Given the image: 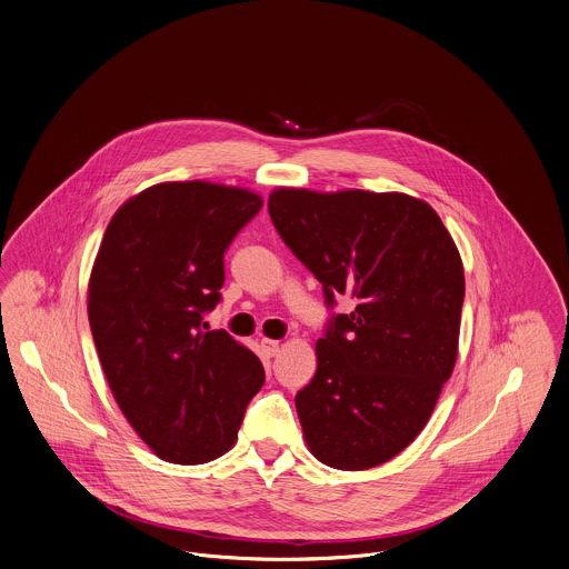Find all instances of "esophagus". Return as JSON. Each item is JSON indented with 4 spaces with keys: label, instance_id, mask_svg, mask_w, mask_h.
Listing matches in <instances>:
<instances>
[{
    "label": "esophagus",
    "instance_id": "1",
    "mask_svg": "<svg viewBox=\"0 0 569 569\" xmlns=\"http://www.w3.org/2000/svg\"><path fill=\"white\" fill-rule=\"evenodd\" d=\"M261 348L268 357H274L279 352V341L277 339H261Z\"/></svg>",
    "mask_w": 569,
    "mask_h": 569
}]
</instances>
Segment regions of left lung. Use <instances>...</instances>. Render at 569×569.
<instances>
[{
    "instance_id": "obj_1",
    "label": "left lung",
    "mask_w": 569,
    "mask_h": 569,
    "mask_svg": "<svg viewBox=\"0 0 569 569\" xmlns=\"http://www.w3.org/2000/svg\"><path fill=\"white\" fill-rule=\"evenodd\" d=\"M270 219L317 277L332 312L317 372L297 398L306 442L328 467L361 471L405 451L429 422L458 357L465 272L440 217L407 194L277 189Z\"/></svg>"
}]
</instances>
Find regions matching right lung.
Listing matches in <instances>:
<instances>
[{
    "instance_id": "1",
    "label": "right lung",
    "mask_w": 569,
    "mask_h": 569,
    "mask_svg": "<svg viewBox=\"0 0 569 569\" xmlns=\"http://www.w3.org/2000/svg\"><path fill=\"white\" fill-rule=\"evenodd\" d=\"M261 197L203 180L160 182L107 226L89 281V323L111 393L153 453L203 465L237 440L266 372L226 330L223 257Z\"/></svg>"
}]
</instances>
